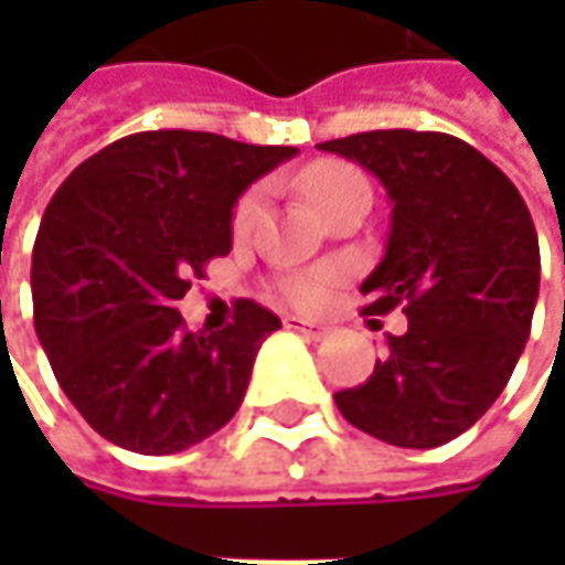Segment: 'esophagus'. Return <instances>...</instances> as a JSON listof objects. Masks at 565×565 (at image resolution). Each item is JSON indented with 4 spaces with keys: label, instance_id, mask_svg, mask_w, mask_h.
<instances>
[{
    "label": "esophagus",
    "instance_id": "1",
    "mask_svg": "<svg viewBox=\"0 0 565 565\" xmlns=\"http://www.w3.org/2000/svg\"><path fill=\"white\" fill-rule=\"evenodd\" d=\"M286 327L295 330V333H301V337L315 339V342L330 337V327H323V323H317V320H305V317H286Z\"/></svg>",
    "mask_w": 565,
    "mask_h": 565
}]
</instances>
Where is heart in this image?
Masks as SVG:
<instances>
[{
  "label": "heart",
  "mask_w": 565,
  "mask_h": 565,
  "mask_svg": "<svg viewBox=\"0 0 565 565\" xmlns=\"http://www.w3.org/2000/svg\"><path fill=\"white\" fill-rule=\"evenodd\" d=\"M301 185L308 191L311 204L317 206V213L330 210L339 201H345L349 194H361V191H371L364 172L349 163H339V160H320V163L308 166L305 175H301ZM260 204H264V194L260 188H254L248 194H242V201L232 210V228L238 235L250 232V226L257 223L260 216ZM339 273L333 270H311V273H289V276H279L276 279V289L279 295L298 305V308H317L323 305V298L330 292V286L337 282Z\"/></svg>",
  "instance_id": "obj_1"
}]
</instances>
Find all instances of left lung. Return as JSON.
Listing matches in <instances>:
<instances>
[{"label":"left lung","instance_id":"1","mask_svg":"<svg viewBox=\"0 0 565 565\" xmlns=\"http://www.w3.org/2000/svg\"><path fill=\"white\" fill-rule=\"evenodd\" d=\"M317 147L386 188V254L361 292L371 315L402 305L408 317L402 337H386L374 374L333 399L383 444H449L497 402L532 333L541 286L532 213L484 153L452 135L390 128Z\"/></svg>","mask_w":565,"mask_h":565}]
</instances>
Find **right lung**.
Instances as JSON below:
<instances>
[{
    "label": "right lung",
    "instance_id": "obj_1",
    "mask_svg": "<svg viewBox=\"0 0 565 565\" xmlns=\"http://www.w3.org/2000/svg\"><path fill=\"white\" fill-rule=\"evenodd\" d=\"M210 131H141L62 182L31 264L33 327L55 380L109 444L169 456L232 422L279 317L248 298L216 333H188L175 301L232 250V206L292 160Z\"/></svg>",
    "mask_w": 565,
    "mask_h": 565
}]
</instances>
